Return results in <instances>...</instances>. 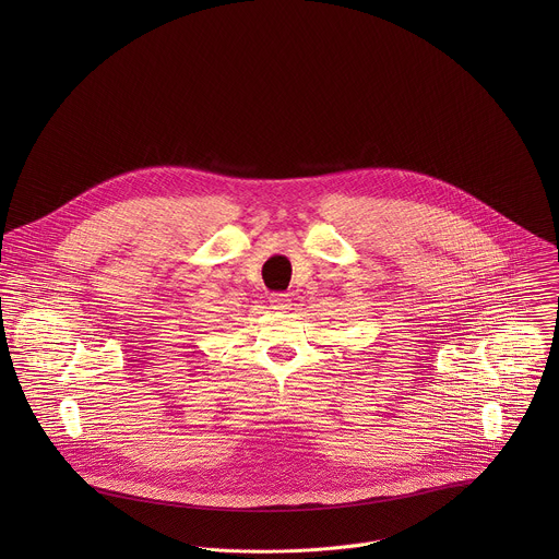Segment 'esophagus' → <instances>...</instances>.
Returning a JSON list of instances; mask_svg holds the SVG:
<instances>
[{"instance_id": "obj_1", "label": "esophagus", "mask_w": 559, "mask_h": 559, "mask_svg": "<svg viewBox=\"0 0 559 559\" xmlns=\"http://www.w3.org/2000/svg\"><path fill=\"white\" fill-rule=\"evenodd\" d=\"M269 304H271V308H273L275 312H286V310H290V297L284 295V293H273V295L269 297Z\"/></svg>"}]
</instances>
